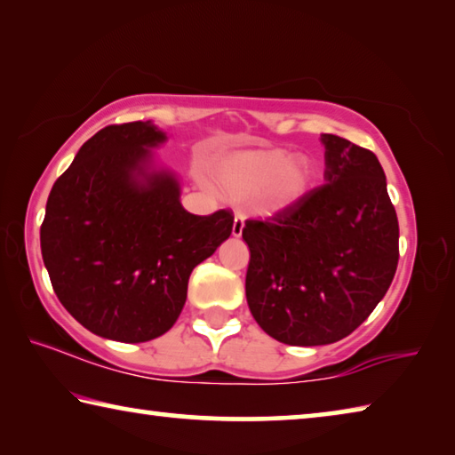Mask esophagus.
Instances as JSON below:
<instances>
[{
  "label": "esophagus",
  "instance_id": "obj_1",
  "mask_svg": "<svg viewBox=\"0 0 455 455\" xmlns=\"http://www.w3.org/2000/svg\"><path fill=\"white\" fill-rule=\"evenodd\" d=\"M244 228V214L236 212L235 214V222H233V236H241Z\"/></svg>",
  "mask_w": 455,
  "mask_h": 455
}]
</instances>
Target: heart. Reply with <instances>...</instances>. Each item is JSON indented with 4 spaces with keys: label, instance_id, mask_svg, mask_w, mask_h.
<instances>
[{
    "label": "heart",
    "instance_id": "b5f03b06",
    "mask_svg": "<svg viewBox=\"0 0 455 455\" xmlns=\"http://www.w3.org/2000/svg\"><path fill=\"white\" fill-rule=\"evenodd\" d=\"M317 168L307 156L283 148L228 154L212 168V180L233 200H255L267 211H284L309 195Z\"/></svg>",
    "mask_w": 455,
    "mask_h": 455
}]
</instances>
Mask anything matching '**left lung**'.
Masks as SVG:
<instances>
[{
    "label": "left lung",
    "instance_id": "obj_1",
    "mask_svg": "<svg viewBox=\"0 0 455 455\" xmlns=\"http://www.w3.org/2000/svg\"><path fill=\"white\" fill-rule=\"evenodd\" d=\"M325 184L268 220H246V303L267 335L329 345L353 333L387 292L399 225L371 150L323 134Z\"/></svg>",
    "mask_w": 455,
    "mask_h": 455
}]
</instances>
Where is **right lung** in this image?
I'll use <instances>...</instances> for the list:
<instances>
[{
  "instance_id": "1",
  "label": "right lung",
  "mask_w": 455,
  "mask_h": 455,
  "mask_svg": "<svg viewBox=\"0 0 455 455\" xmlns=\"http://www.w3.org/2000/svg\"><path fill=\"white\" fill-rule=\"evenodd\" d=\"M166 134L152 122L106 126L53 182L42 257L66 311L94 335L144 343L187 301L192 268L233 233L230 211L196 217L172 171L154 166Z\"/></svg>"
}]
</instances>
